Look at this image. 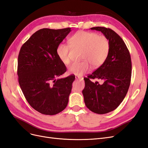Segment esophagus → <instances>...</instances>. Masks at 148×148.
Returning <instances> with one entry per match:
<instances>
[{"mask_svg": "<svg viewBox=\"0 0 148 148\" xmlns=\"http://www.w3.org/2000/svg\"><path fill=\"white\" fill-rule=\"evenodd\" d=\"M75 78L76 79H83V77H79V76H77V75L75 76Z\"/></svg>", "mask_w": 148, "mask_h": 148, "instance_id": "obj_1", "label": "esophagus"}]
</instances>
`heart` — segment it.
I'll use <instances>...</instances> for the list:
<instances>
[{
	"label": "heart",
	"mask_w": 148,
	"mask_h": 148,
	"mask_svg": "<svg viewBox=\"0 0 148 148\" xmlns=\"http://www.w3.org/2000/svg\"><path fill=\"white\" fill-rule=\"evenodd\" d=\"M72 47L81 48L83 51L80 62L73 64L69 69V71L75 75L81 76L93 68L100 66L106 61L110 51V42L105 36H99L96 33L79 31L69 40ZM70 46L61 43L57 47V55L60 60L65 65L70 63L69 55Z\"/></svg>",
	"instance_id": "1"
}]
</instances>
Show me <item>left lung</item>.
Wrapping results in <instances>:
<instances>
[{
  "label": "left lung",
  "instance_id": "obj_1",
  "mask_svg": "<svg viewBox=\"0 0 148 148\" xmlns=\"http://www.w3.org/2000/svg\"><path fill=\"white\" fill-rule=\"evenodd\" d=\"M109 39L110 51L103 64L84 78L85 86L82 92L85 105L91 111L104 114L113 111L126 96L132 77L131 57L126 44L114 31L105 27H93ZM101 79L103 83H93L91 79Z\"/></svg>",
  "mask_w": 148,
  "mask_h": 148
}]
</instances>
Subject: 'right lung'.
<instances>
[{
    "label": "right lung",
    "mask_w": 148,
    "mask_h": 148,
    "mask_svg": "<svg viewBox=\"0 0 148 148\" xmlns=\"http://www.w3.org/2000/svg\"><path fill=\"white\" fill-rule=\"evenodd\" d=\"M70 31L71 28L41 29L20 49L17 68L20 86L29 104L42 114L56 115L68 104L75 77L56 79L66 71L56 51Z\"/></svg>",
    "instance_id": "1"
}]
</instances>
